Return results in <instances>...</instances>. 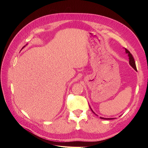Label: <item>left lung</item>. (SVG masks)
Masks as SVG:
<instances>
[{
  "mask_svg": "<svg viewBox=\"0 0 148 148\" xmlns=\"http://www.w3.org/2000/svg\"><path fill=\"white\" fill-rule=\"evenodd\" d=\"M125 52H126L127 53H128V56L129 57V64H130V65L133 67V68L136 70V64H135V60H134V58H133V56L132 55V53L130 52V51L128 50H127V49H125ZM90 108H91V107H90ZM91 110H92V112L94 114H96L95 112H94L93 110L92 109H91ZM100 118L101 119H104V120H112V119H112V118H103V117H100Z\"/></svg>",
  "mask_w": 148,
  "mask_h": 148,
  "instance_id": "obj_1",
  "label": "left lung"
}]
</instances>
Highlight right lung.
Wrapping results in <instances>:
<instances>
[{"label": "right lung", "instance_id": "obj_1", "mask_svg": "<svg viewBox=\"0 0 148 148\" xmlns=\"http://www.w3.org/2000/svg\"><path fill=\"white\" fill-rule=\"evenodd\" d=\"M25 47V46H23V47ZM23 48H22V49H23Z\"/></svg>", "mask_w": 148, "mask_h": 148}]
</instances>
